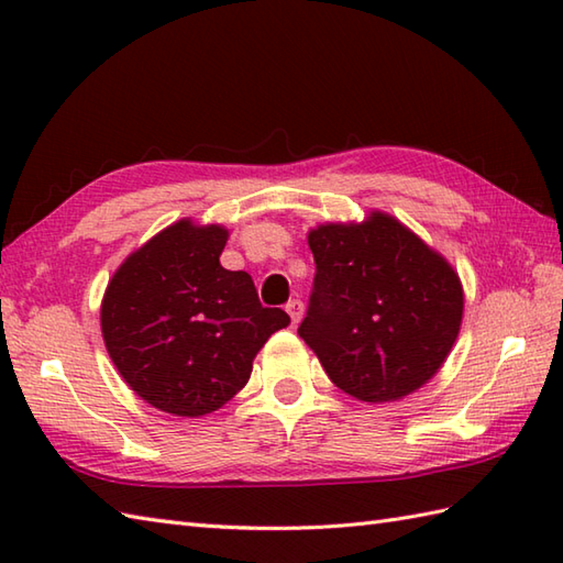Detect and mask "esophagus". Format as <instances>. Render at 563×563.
I'll list each match as a JSON object with an SVG mask.
<instances>
[{
    "instance_id": "1",
    "label": "esophagus",
    "mask_w": 563,
    "mask_h": 563,
    "mask_svg": "<svg viewBox=\"0 0 563 563\" xmlns=\"http://www.w3.org/2000/svg\"><path fill=\"white\" fill-rule=\"evenodd\" d=\"M285 309H288L292 324H297V321H300L302 314H305V305L300 300H290L288 305H285Z\"/></svg>"
}]
</instances>
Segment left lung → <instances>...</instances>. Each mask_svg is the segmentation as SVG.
Segmentation results:
<instances>
[{"mask_svg":"<svg viewBox=\"0 0 563 563\" xmlns=\"http://www.w3.org/2000/svg\"><path fill=\"white\" fill-rule=\"evenodd\" d=\"M317 275L297 329L329 379L385 404L421 389L448 361L462 327L460 275L387 212L327 222L307 234Z\"/></svg>","mask_w":563,"mask_h":563,"instance_id":"8db88e82","label":"left lung"}]
</instances>
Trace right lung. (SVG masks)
<instances>
[{
	"mask_svg": "<svg viewBox=\"0 0 563 563\" xmlns=\"http://www.w3.org/2000/svg\"><path fill=\"white\" fill-rule=\"evenodd\" d=\"M222 224L178 220L133 251L101 302V333L118 373L142 401L172 416L222 409L254 357L290 324L263 307L246 271H227Z\"/></svg>",
	"mask_w": 563,
	"mask_h": 563,
	"instance_id": "1",
	"label": "right lung"
}]
</instances>
